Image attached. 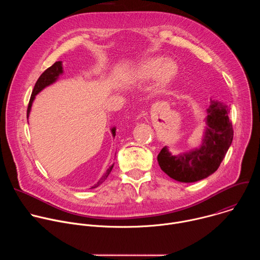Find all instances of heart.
I'll list each match as a JSON object with an SVG mask.
<instances>
[{
  "mask_svg": "<svg viewBox=\"0 0 260 260\" xmlns=\"http://www.w3.org/2000/svg\"><path fill=\"white\" fill-rule=\"evenodd\" d=\"M178 73V66L172 59L162 60L161 57H150L139 64L135 76L140 80H148L155 76L156 85L165 87L171 83Z\"/></svg>",
  "mask_w": 260,
  "mask_h": 260,
  "instance_id": "obj_1",
  "label": "heart"
}]
</instances>
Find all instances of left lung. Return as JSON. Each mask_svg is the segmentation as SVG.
<instances>
[{"instance_id":"left-lung-1","label":"left lung","mask_w":260,"mask_h":260,"mask_svg":"<svg viewBox=\"0 0 260 260\" xmlns=\"http://www.w3.org/2000/svg\"><path fill=\"white\" fill-rule=\"evenodd\" d=\"M207 111V129L200 149L174 156L165 147L157 156L160 169L177 181L196 182L216 172L233 142L230 107L225 103L211 101Z\"/></svg>"}]
</instances>
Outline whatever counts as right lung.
<instances>
[{"mask_svg":"<svg viewBox=\"0 0 260 260\" xmlns=\"http://www.w3.org/2000/svg\"><path fill=\"white\" fill-rule=\"evenodd\" d=\"M62 73V67H61V61H56L54 62L51 67H49L48 69H46L43 73L42 75L39 77V79L37 80L35 86H34V89H32V92H31V95H30V99H29V102H28V106H27V111H26V117H28V114H29V111H30V107H31V104H32V101L35 99V95L37 93H39L44 87L48 86L49 84L53 83L57 77L60 75V74ZM115 128H112V134L113 136L115 137ZM112 167H110L108 169V171L106 172V174L101 178V180L94 185V186H92L91 188H95L98 187L99 185H101L106 179L107 177L109 176V174L111 173V171H112Z\"/></svg>","mask_w":260,"mask_h":260,"instance_id":"1","label":"right lung"}]
</instances>
